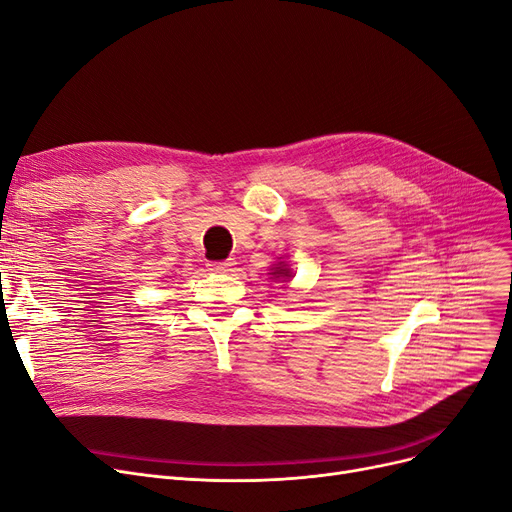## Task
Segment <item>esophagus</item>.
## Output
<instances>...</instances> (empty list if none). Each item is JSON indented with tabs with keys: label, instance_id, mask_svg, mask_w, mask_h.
Segmentation results:
<instances>
[{
	"label": "esophagus",
	"instance_id": "obj_1",
	"mask_svg": "<svg viewBox=\"0 0 512 512\" xmlns=\"http://www.w3.org/2000/svg\"><path fill=\"white\" fill-rule=\"evenodd\" d=\"M234 265H236L234 259L211 261V263H209V270H211V272H219V274H226V272H232V270H234Z\"/></svg>",
	"mask_w": 512,
	"mask_h": 512
}]
</instances>
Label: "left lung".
Masks as SVG:
<instances>
[{
    "label": "left lung",
    "mask_w": 512,
    "mask_h": 512,
    "mask_svg": "<svg viewBox=\"0 0 512 512\" xmlns=\"http://www.w3.org/2000/svg\"><path fill=\"white\" fill-rule=\"evenodd\" d=\"M274 274H278L276 278H280V276H282V278H291V276H293V272L288 270V268H276V270H274Z\"/></svg>",
    "instance_id": "left-lung-1"
}]
</instances>
